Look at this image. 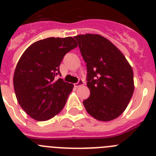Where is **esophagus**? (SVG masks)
I'll list each match as a JSON object with an SVG mask.
<instances>
[{
  "label": "esophagus",
  "mask_w": 156,
  "mask_h": 156,
  "mask_svg": "<svg viewBox=\"0 0 156 156\" xmlns=\"http://www.w3.org/2000/svg\"><path fill=\"white\" fill-rule=\"evenodd\" d=\"M84 81H83V80H81V79H80L79 81H78V82H77L76 84H75V87H80V86H82V85H84Z\"/></svg>",
  "instance_id": "34e87169"
}]
</instances>
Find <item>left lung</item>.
<instances>
[{
	"label": "left lung",
	"mask_w": 156,
	"mask_h": 156,
	"mask_svg": "<svg viewBox=\"0 0 156 156\" xmlns=\"http://www.w3.org/2000/svg\"><path fill=\"white\" fill-rule=\"evenodd\" d=\"M74 37L87 64L90 94L83 101L86 110L100 121L117 118L134 91L132 67L120 49L104 36L87 33Z\"/></svg>",
	"instance_id": "8db88e82"
}]
</instances>
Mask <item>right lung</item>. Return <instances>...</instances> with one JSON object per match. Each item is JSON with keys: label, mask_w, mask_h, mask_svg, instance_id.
I'll list each match as a JSON object with an SVG mask.
<instances>
[{"label": "right lung", "mask_w": 156, "mask_h": 156, "mask_svg": "<svg viewBox=\"0 0 156 156\" xmlns=\"http://www.w3.org/2000/svg\"><path fill=\"white\" fill-rule=\"evenodd\" d=\"M78 46L72 36L49 37L30 45L21 55L13 75V87L23 110L37 121L60 113L73 89L56 75L65 55Z\"/></svg>", "instance_id": "right-lung-1"}]
</instances>
